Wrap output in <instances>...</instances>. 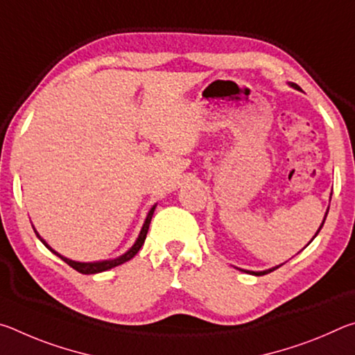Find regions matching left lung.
I'll return each mask as SVG.
<instances>
[{
	"label": "left lung",
	"instance_id": "left-lung-1",
	"mask_svg": "<svg viewBox=\"0 0 355 355\" xmlns=\"http://www.w3.org/2000/svg\"><path fill=\"white\" fill-rule=\"evenodd\" d=\"M291 87H294V89H299V86H297V84H291ZM327 213H329V209H327V211H326V216H324V220H326V218H327ZM324 220H322V224H321V227L320 228H318V232H316V235H318V233H320V230H321V228H322V225H324ZM316 235L313 236V238H311V241H313V239L316 238ZM310 241V243H311ZM309 243V244H310ZM307 244V245H309ZM282 266V264H279V266H275V268H271V269H266V271H258V272H255V271H245V269H241V271H244V272H248V274H252V275H264V274H268V272H272L274 271V269H277V268H280Z\"/></svg>",
	"mask_w": 355,
	"mask_h": 355
}]
</instances>
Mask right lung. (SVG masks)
Returning <instances> with one entry per match:
<instances>
[{"mask_svg": "<svg viewBox=\"0 0 355 355\" xmlns=\"http://www.w3.org/2000/svg\"><path fill=\"white\" fill-rule=\"evenodd\" d=\"M155 208H156V205H153L152 208H150V211H148L147 218H146V222H144V225H142V228H141L139 236H137L136 243H135L133 245H131V249L125 252L123 255H120V257H117V258H114V260H103V261H94V263H81V261L70 260V258H65V257H62L61 254H58L56 250H53V249L50 248V245L46 244L45 239H42L39 233L35 232V230H34V232H35V235H37V238L40 239V241L44 243V245H45V248H46L48 250H51L53 254L58 255L59 258H61V260H64L65 263L69 264V266H71L73 269H76L78 272H81V274H97V272L107 271V269L116 268V266H119V264H122V263H125V261L131 260V258H133V257L137 254V252H139V249L142 248L144 241H146V236H147V232H148V227H150V220H152V216H153Z\"/></svg>", "mask_w": 355, "mask_h": 355, "instance_id": "right-lung-1", "label": "right lung"}]
</instances>
